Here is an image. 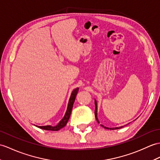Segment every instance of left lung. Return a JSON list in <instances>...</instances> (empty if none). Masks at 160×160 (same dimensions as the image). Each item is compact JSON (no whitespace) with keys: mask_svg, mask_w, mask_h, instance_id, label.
<instances>
[{"mask_svg":"<svg viewBox=\"0 0 160 160\" xmlns=\"http://www.w3.org/2000/svg\"><path fill=\"white\" fill-rule=\"evenodd\" d=\"M95 118L96 120H97V121L99 123V120H98V104H97V102H96V100L95 99ZM103 128H104L105 129H120V128H122V126H121V127H119V128H106V127H104V126L101 125Z\"/></svg>","mask_w":160,"mask_h":160,"instance_id":"1","label":"left lung"}]
</instances>
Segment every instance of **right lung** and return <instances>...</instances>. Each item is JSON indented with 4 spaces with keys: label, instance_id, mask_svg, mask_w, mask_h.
Returning a JSON list of instances; mask_svg holds the SVG:
<instances>
[{
    "label": "right lung",
    "instance_id": "right-lung-1",
    "mask_svg": "<svg viewBox=\"0 0 160 160\" xmlns=\"http://www.w3.org/2000/svg\"><path fill=\"white\" fill-rule=\"evenodd\" d=\"M78 90H79V88H76V89H74V90L72 91L71 96H70L69 100L68 108H67V111L65 114V116L57 125L56 126H51V125L37 126V127L40 128V129H45V130H50V131H58V130H59V129H61V128H64L65 126L67 125V122H68V121H69L70 115H71L73 103H74V101H75V99H76V97L78 94Z\"/></svg>",
    "mask_w": 160,
    "mask_h": 160
}]
</instances>
